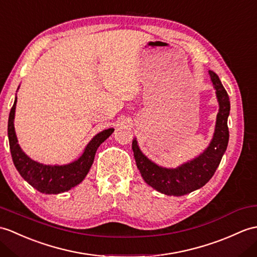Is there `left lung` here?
Segmentation results:
<instances>
[{"mask_svg": "<svg viewBox=\"0 0 257 257\" xmlns=\"http://www.w3.org/2000/svg\"><path fill=\"white\" fill-rule=\"evenodd\" d=\"M212 86L219 104L213 137L204 152L175 169H168L152 162L142 153L135 138L133 151L137 168L145 182L158 192L168 196H184L201 188L210 181L219 166L229 142L228 117L230 114L229 95L219 76L209 71Z\"/></svg>", "mask_w": 257, "mask_h": 257, "instance_id": "8db88e82", "label": "left lung"}]
</instances>
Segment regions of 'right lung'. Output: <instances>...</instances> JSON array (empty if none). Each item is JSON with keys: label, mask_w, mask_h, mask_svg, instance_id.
<instances>
[{"label": "right lung", "mask_w": 257, "mask_h": 257, "mask_svg": "<svg viewBox=\"0 0 257 257\" xmlns=\"http://www.w3.org/2000/svg\"><path fill=\"white\" fill-rule=\"evenodd\" d=\"M16 101L17 97L10 111L8 135L12 159L21 176L43 194H61L79 185L91 169L98 147L114 133V128L105 129L95 135L87 143L82 156L73 162L64 165L43 164L29 158L19 145L14 127Z\"/></svg>", "instance_id": "1"}]
</instances>
